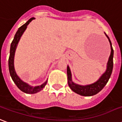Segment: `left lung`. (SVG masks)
<instances>
[{"label": "left lung", "instance_id": "1", "mask_svg": "<svg viewBox=\"0 0 122 122\" xmlns=\"http://www.w3.org/2000/svg\"><path fill=\"white\" fill-rule=\"evenodd\" d=\"M109 40L110 47H111V53L109 57V60L107 64V69L105 73L101 77V78L98 81L93 84L86 86H82L74 83L71 80V71L69 67H67V75H68V85L70 87L71 90L74 91L75 93L79 94L82 96H93L94 95L97 94L100 92L104 87L107 85V82L108 81L110 76L112 74V69H113V56H114V50L112 49V43L110 40L108 36L106 35Z\"/></svg>", "mask_w": 122, "mask_h": 122}]
</instances>
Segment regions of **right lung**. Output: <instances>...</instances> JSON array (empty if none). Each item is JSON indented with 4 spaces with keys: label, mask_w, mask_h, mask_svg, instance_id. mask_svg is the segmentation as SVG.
Here are the masks:
<instances>
[{
    "label": "right lung",
    "mask_w": 122,
    "mask_h": 122,
    "mask_svg": "<svg viewBox=\"0 0 122 122\" xmlns=\"http://www.w3.org/2000/svg\"><path fill=\"white\" fill-rule=\"evenodd\" d=\"M35 18H32L29 19L28 21H27L25 24H24L23 25H21L20 27H19V29L15 33L14 35V38L13 39L12 42L11 43L10 45V56H9V59H8V68H9V71L10 74L11 76L12 79L15 83L16 86L24 93H27V94H34L40 91L41 90L43 89V88L45 87L47 81H45L43 84L41 85L40 86L37 87H31L29 85L25 83V82L22 81L21 79L19 78V77L17 76V74L15 73V70H14V54H15V51L16 49V46L18 45L19 40L21 37V35L23 34L24 31L27 28V25L29 24V22L34 20Z\"/></svg>",
    "instance_id": "right-lung-1"
}]
</instances>
